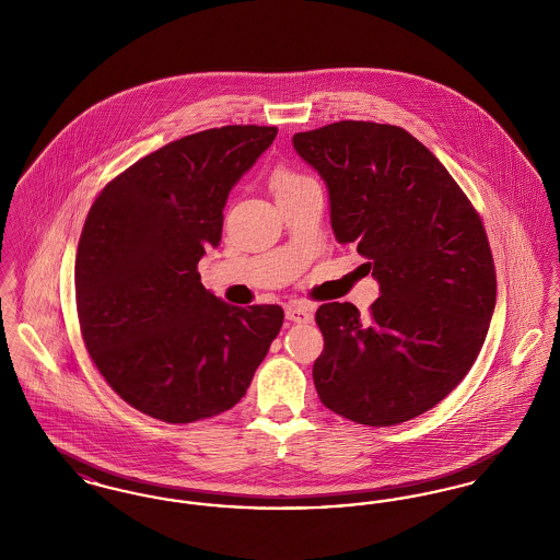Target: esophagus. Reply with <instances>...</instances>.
<instances>
[{
	"instance_id": "34e87169",
	"label": "esophagus",
	"mask_w": 560,
	"mask_h": 560,
	"mask_svg": "<svg viewBox=\"0 0 560 560\" xmlns=\"http://www.w3.org/2000/svg\"><path fill=\"white\" fill-rule=\"evenodd\" d=\"M285 317L293 320V323H308L313 319V313L306 304H300V302H293L288 308H285Z\"/></svg>"
}]
</instances>
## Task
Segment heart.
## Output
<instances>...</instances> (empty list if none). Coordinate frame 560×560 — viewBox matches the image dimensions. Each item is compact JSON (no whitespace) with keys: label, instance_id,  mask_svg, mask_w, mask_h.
Masks as SVG:
<instances>
[{"label":"heart","instance_id":"obj_1","mask_svg":"<svg viewBox=\"0 0 560 560\" xmlns=\"http://www.w3.org/2000/svg\"><path fill=\"white\" fill-rule=\"evenodd\" d=\"M272 190H275V195H281V192H285V190H292V188L300 187L302 183H308V178L306 176H300V174H293V172H288V170H277L275 174H272Z\"/></svg>","mask_w":560,"mask_h":560}]
</instances>
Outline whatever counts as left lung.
Listing matches in <instances>:
<instances>
[{
    "label": "left lung",
    "instance_id": "obj_1",
    "mask_svg": "<svg viewBox=\"0 0 560 560\" xmlns=\"http://www.w3.org/2000/svg\"><path fill=\"white\" fill-rule=\"evenodd\" d=\"M292 142L327 187L336 240L357 245L380 285L368 317L319 306L320 402L357 424L407 422L452 393L485 342L495 268L479 213L397 126L338 121Z\"/></svg>",
    "mask_w": 560,
    "mask_h": 560
}]
</instances>
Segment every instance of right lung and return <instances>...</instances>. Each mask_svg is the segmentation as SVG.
Wrapping results in <instances>:
<instances>
[{
  "label": "right lung",
  "mask_w": 560,
  "mask_h": 560,
  "mask_svg": "<svg viewBox=\"0 0 560 560\" xmlns=\"http://www.w3.org/2000/svg\"><path fill=\"white\" fill-rule=\"evenodd\" d=\"M277 136L267 126L190 133L110 180L85 218L75 298L85 348L108 386L170 424L212 418L252 384L283 308H241L203 288L231 188Z\"/></svg>",
  "instance_id": "right-lung-1"
}]
</instances>
